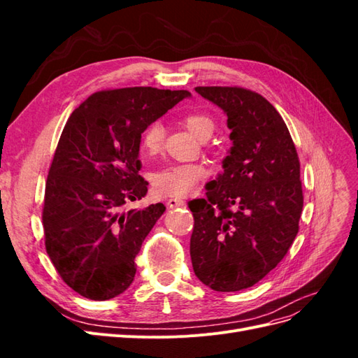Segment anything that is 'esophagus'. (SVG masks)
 Listing matches in <instances>:
<instances>
[{"label": "esophagus", "instance_id": "obj_1", "mask_svg": "<svg viewBox=\"0 0 358 358\" xmlns=\"http://www.w3.org/2000/svg\"><path fill=\"white\" fill-rule=\"evenodd\" d=\"M167 206H169L170 209H173V208H182V206H185V201L180 200V199H170L167 201Z\"/></svg>", "mask_w": 358, "mask_h": 358}]
</instances>
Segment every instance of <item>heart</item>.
I'll return each instance as SVG.
<instances>
[{
	"instance_id": "b5f03b06",
	"label": "heart",
	"mask_w": 358,
	"mask_h": 358,
	"mask_svg": "<svg viewBox=\"0 0 358 358\" xmlns=\"http://www.w3.org/2000/svg\"><path fill=\"white\" fill-rule=\"evenodd\" d=\"M183 125L199 140H208L216 129L215 119L206 113H189L183 116ZM166 129L159 121L149 124L140 137V146L148 155H157L164 146ZM206 175L200 164H171L158 170L152 176V185L158 196L183 197L199 187Z\"/></svg>"
}]
</instances>
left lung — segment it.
Segmentation results:
<instances>
[{"label":"left lung","instance_id":"left-lung-1","mask_svg":"<svg viewBox=\"0 0 358 358\" xmlns=\"http://www.w3.org/2000/svg\"><path fill=\"white\" fill-rule=\"evenodd\" d=\"M227 115L233 146L224 171L188 203L189 254L204 285L229 292L252 287L285 257L303 209L300 162L282 116L259 94L237 86H197Z\"/></svg>","mask_w":358,"mask_h":358}]
</instances>
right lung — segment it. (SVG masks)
<instances>
[{"instance_id":"1","label":"right lung","mask_w":358,"mask_h":358,"mask_svg":"<svg viewBox=\"0 0 358 358\" xmlns=\"http://www.w3.org/2000/svg\"><path fill=\"white\" fill-rule=\"evenodd\" d=\"M189 95L150 86L101 91L69 117L49 169L43 229L52 264L80 296L109 300L134 280V258L166 210L162 203L124 209L148 192L140 137Z\"/></svg>"}]
</instances>
